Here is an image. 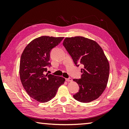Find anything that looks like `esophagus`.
I'll use <instances>...</instances> for the list:
<instances>
[{
  "label": "esophagus",
  "mask_w": 129,
  "mask_h": 129,
  "mask_svg": "<svg viewBox=\"0 0 129 129\" xmlns=\"http://www.w3.org/2000/svg\"><path fill=\"white\" fill-rule=\"evenodd\" d=\"M65 80H66L67 82H69V81H73V80L71 78H65Z\"/></svg>",
  "instance_id": "esophagus-1"
}]
</instances>
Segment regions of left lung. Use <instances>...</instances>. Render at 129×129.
Listing matches in <instances>:
<instances>
[{
    "label": "left lung",
    "mask_w": 129,
    "mask_h": 129,
    "mask_svg": "<svg viewBox=\"0 0 129 129\" xmlns=\"http://www.w3.org/2000/svg\"><path fill=\"white\" fill-rule=\"evenodd\" d=\"M63 45L76 66L80 63L84 67L81 78L73 80L80 87L74 99L83 103L97 99L106 88L110 71L103 49L96 41L82 36L66 38Z\"/></svg>",
    "instance_id": "left-lung-1"
}]
</instances>
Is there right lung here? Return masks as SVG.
I'll return each instance as SVG.
<instances>
[{
  "label": "right lung",
  "instance_id": "obj_1",
  "mask_svg": "<svg viewBox=\"0 0 129 129\" xmlns=\"http://www.w3.org/2000/svg\"><path fill=\"white\" fill-rule=\"evenodd\" d=\"M64 37L41 36L30 41L21 54L19 75L24 88L30 97L40 102H47L56 95L65 78L45 75L49 62L50 52L59 44Z\"/></svg>",
  "mask_w": 129,
  "mask_h": 129
}]
</instances>
